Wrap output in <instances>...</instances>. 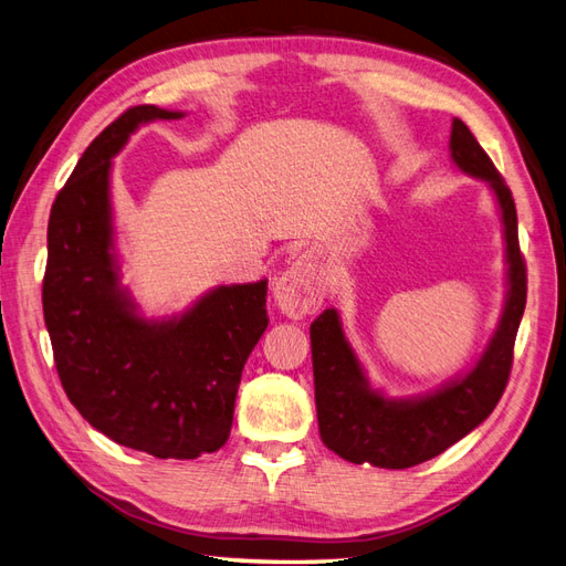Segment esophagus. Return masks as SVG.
<instances>
[{
  "instance_id": "34e87169",
  "label": "esophagus",
  "mask_w": 566,
  "mask_h": 566,
  "mask_svg": "<svg viewBox=\"0 0 566 566\" xmlns=\"http://www.w3.org/2000/svg\"><path fill=\"white\" fill-rule=\"evenodd\" d=\"M328 290V273L312 254H302L273 287V300L290 318H302L321 307Z\"/></svg>"
}]
</instances>
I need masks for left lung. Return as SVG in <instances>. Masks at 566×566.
Returning a JSON list of instances; mask_svg holds the SVG:
<instances>
[{
    "label": "left lung",
    "mask_w": 566,
    "mask_h": 566,
    "mask_svg": "<svg viewBox=\"0 0 566 566\" xmlns=\"http://www.w3.org/2000/svg\"><path fill=\"white\" fill-rule=\"evenodd\" d=\"M450 149L454 164L491 182L497 197L510 262L505 312L491 345L464 378L409 402L371 390L345 340L338 312L318 314L310 328L318 433L328 450L353 464L407 469L433 460L485 421L507 388L516 331L526 307V262L518 250L516 207L505 178L460 118L452 120Z\"/></svg>",
    "instance_id": "8db88e82"
}]
</instances>
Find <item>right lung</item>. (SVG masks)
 <instances>
[{"instance_id":"right-lung-1","label":"right lung","mask_w":566,"mask_h":566,"mask_svg":"<svg viewBox=\"0 0 566 566\" xmlns=\"http://www.w3.org/2000/svg\"><path fill=\"white\" fill-rule=\"evenodd\" d=\"M130 106L59 190L48 226L42 312L61 386L99 433L159 460H195L231 436L235 395L269 326L266 281L221 285L174 321H145L118 287L109 169L137 124L180 118Z\"/></svg>"}]
</instances>
